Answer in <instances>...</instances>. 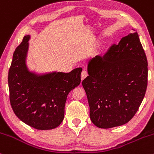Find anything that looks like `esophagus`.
<instances>
[{"instance_id":"1","label":"esophagus","mask_w":154,"mask_h":154,"mask_svg":"<svg viewBox=\"0 0 154 154\" xmlns=\"http://www.w3.org/2000/svg\"><path fill=\"white\" fill-rule=\"evenodd\" d=\"M88 75V74L87 70L84 69L82 72V73H81V79H82V80H83V79L85 78V77H87Z\"/></svg>"}]
</instances>
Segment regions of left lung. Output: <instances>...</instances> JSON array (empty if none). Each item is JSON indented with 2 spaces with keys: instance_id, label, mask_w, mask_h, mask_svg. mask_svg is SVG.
Masks as SVG:
<instances>
[{
  "instance_id": "obj_1",
  "label": "left lung",
  "mask_w": 154,
  "mask_h": 154,
  "mask_svg": "<svg viewBox=\"0 0 154 154\" xmlns=\"http://www.w3.org/2000/svg\"><path fill=\"white\" fill-rule=\"evenodd\" d=\"M88 72L82 84L92 122L103 129L128 123L138 110L148 85L147 58L137 32L90 60Z\"/></svg>"
}]
</instances>
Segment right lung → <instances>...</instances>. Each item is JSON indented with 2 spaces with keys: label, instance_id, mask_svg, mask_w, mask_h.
<instances>
[{
  "label": "right lung",
  "instance_id": "right-lung-1",
  "mask_svg": "<svg viewBox=\"0 0 154 154\" xmlns=\"http://www.w3.org/2000/svg\"><path fill=\"white\" fill-rule=\"evenodd\" d=\"M30 35H26L14 53L8 71L10 102L21 121L37 130H52L64 116L69 93L81 82V67L69 73L54 72L38 75L26 64Z\"/></svg>",
  "mask_w": 154,
  "mask_h": 154
}]
</instances>
